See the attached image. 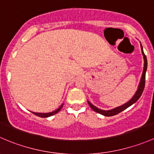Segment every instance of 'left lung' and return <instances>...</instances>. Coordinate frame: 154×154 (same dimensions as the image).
<instances>
[{
  "instance_id": "8db88e82",
  "label": "left lung",
  "mask_w": 154,
  "mask_h": 154,
  "mask_svg": "<svg viewBox=\"0 0 154 154\" xmlns=\"http://www.w3.org/2000/svg\"><path fill=\"white\" fill-rule=\"evenodd\" d=\"M141 50H142V56H143V59H144V68H143V71H142V77H141V79H140V82H139V86H138L137 91H136V93H135L134 95L133 96V97H132L129 101H127V103H125V104L122 105V106H120L116 107V108L114 109H109V110L100 109L97 108V106H94L92 103H91L88 100V105H89L90 107H91L94 112H96L97 113H100V114L103 115V116H116V115L119 114V113H120L121 112L124 111V110L128 108V107L131 106V105H133V103H135L138 100H139V97H141V95H142V92H143L144 91V83H145V74H146V71H147V58H146V56L144 55V54L143 48H142V45H141Z\"/></svg>"
}]
</instances>
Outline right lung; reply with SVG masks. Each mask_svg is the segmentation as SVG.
Masks as SVG:
<instances>
[{"label":"right lung","instance_id":"1","mask_svg":"<svg viewBox=\"0 0 154 154\" xmlns=\"http://www.w3.org/2000/svg\"><path fill=\"white\" fill-rule=\"evenodd\" d=\"M63 104H64V103H63V104H62L61 106L59 107L58 109H57L54 110V111L51 112L42 113V112H32L33 113L34 115H35V116H39V117H42V118H48V117H50V116H54V115L57 114V113L58 112H60V109H62V107L63 106Z\"/></svg>","mask_w":154,"mask_h":154}]
</instances>
